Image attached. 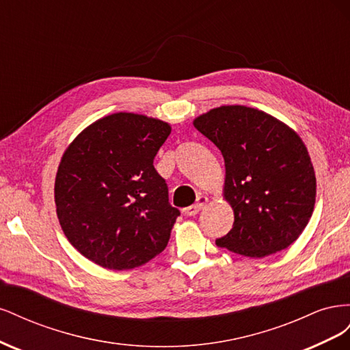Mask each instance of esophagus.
<instances>
[{"label": "esophagus", "mask_w": 350, "mask_h": 350, "mask_svg": "<svg viewBox=\"0 0 350 350\" xmlns=\"http://www.w3.org/2000/svg\"><path fill=\"white\" fill-rule=\"evenodd\" d=\"M206 203H207V197H204V196H198V198H197V203L185 208V215H187V216H196V215L198 213V211L204 207V204H206Z\"/></svg>", "instance_id": "esophagus-1"}]
</instances>
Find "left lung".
<instances>
[{"instance_id":"1","label":"left lung","mask_w":350,"mask_h":350,"mask_svg":"<svg viewBox=\"0 0 350 350\" xmlns=\"http://www.w3.org/2000/svg\"><path fill=\"white\" fill-rule=\"evenodd\" d=\"M196 129L225 159V197L235 220L216 245L262 258L298 239L312 215L315 174L299 135L266 112L220 107Z\"/></svg>"}]
</instances>
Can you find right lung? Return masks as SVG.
<instances>
[{"mask_svg":"<svg viewBox=\"0 0 350 350\" xmlns=\"http://www.w3.org/2000/svg\"><path fill=\"white\" fill-rule=\"evenodd\" d=\"M171 126L137 113H112L74 140L55 179V204L67 239L111 270L150 261L166 245L179 210L154 157Z\"/></svg>","mask_w":350,"mask_h":350,"instance_id":"1","label":"right lung"}]
</instances>
